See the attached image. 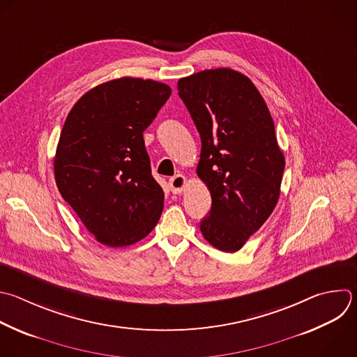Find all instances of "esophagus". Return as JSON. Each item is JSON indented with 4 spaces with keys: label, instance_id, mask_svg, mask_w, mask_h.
I'll return each mask as SVG.
<instances>
[{
    "label": "esophagus",
    "instance_id": "34e87169",
    "mask_svg": "<svg viewBox=\"0 0 357 357\" xmlns=\"http://www.w3.org/2000/svg\"><path fill=\"white\" fill-rule=\"evenodd\" d=\"M186 186V178L183 175H176L169 179V188L172 193H182Z\"/></svg>",
    "mask_w": 357,
    "mask_h": 357
}]
</instances>
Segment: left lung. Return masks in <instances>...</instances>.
Instances as JSON below:
<instances>
[{
    "instance_id": "left-lung-1",
    "label": "left lung",
    "mask_w": 357,
    "mask_h": 357,
    "mask_svg": "<svg viewBox=\"0 0 357 357\" xmlns=\"http://www.w3.org/2000/svg\"><path fill=\"white\" fill-rule=\"evenodd\" d=\"M178 93L200 135L196 172L211 195L200 231L214 248L236 252L280 196L284 155L273 119L254 82L231 68L181 78Z\"/></svg>"
}]
</instances>
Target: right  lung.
Returning a JSON list of instances; mask_svg holds the SVG:
<instances>
[{
	"mask_svg": "<svg viewBox=\"0 0 357 357\" xmlns=\"http://www.w3.org/2000/svg\"><path fill=\"white\" fill-rule=\"evenodd\" d=\"M169 95L158 81L117 78L84 93L66 119L56 183L100 244L139 243L161 217L164 190L151 175L143 132Z\"/></svg>",
	"mask_w": 357,
	"mask_h": 357,
	"instance_id": "1",
	"label": "right lung"
}]
</instances>
